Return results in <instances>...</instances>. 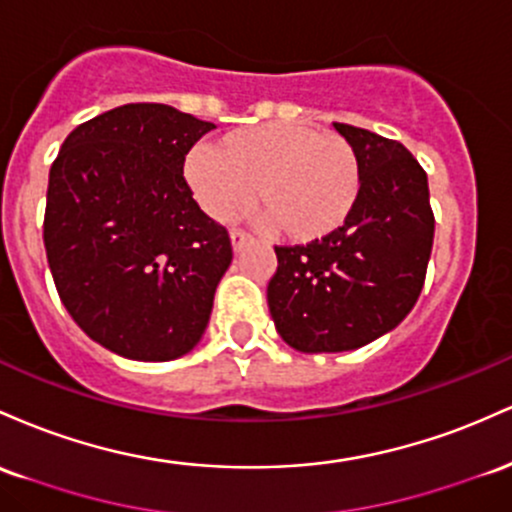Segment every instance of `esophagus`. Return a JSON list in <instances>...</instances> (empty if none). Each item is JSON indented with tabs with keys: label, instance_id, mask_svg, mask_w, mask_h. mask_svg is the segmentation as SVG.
Instances as JSON below:
<instances>
[{
	"label": "esophagus",
	"instance_id": "1",
	"mask_svg": "<svg viewBox=\"0 0 512 512\" xmlns=\"http://www.w3.org/2000/svg\"><path fill=\"white\" fill-rule=\"evenodd\" d=\"M229 239H232V249L234 251H241L246 244H249L251 237H249V234L239 232V229H232V232H229Z\"/></svg>",
	"mask_w": 512,
	"mask_h": 512
}]
</instances>
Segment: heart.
Returning <instances> with one entry per match:
<instances>
[{
  "mask_svg": "<svg viewBox=\"0 0 512 512\" xmlns=\"http://www.w3.org/2000/svg\"><path fill=\"white\" fill-rule=\"evenodd\" d=\"M183 176L200 208L229 220L254 200L280 237L309 244L348 222L360 195V159L341 135L302 123H266L193 149Z\"/></svg>",
  "mask_w": 512,
  "mask_h": 512,
  "instance_id": "heart-1",
  "label": "heart"
}]
</instances>
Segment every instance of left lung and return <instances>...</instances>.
Masks as SVG:
<instances>
[{
  "instance_id": "obj_1",
  "label": "left lung",
  "mask_w": 512,
  "mask_h": 512,
  "mask_svg": "<svg viewBox=\"0 0 512 512\" xmlns=\"http://www.w3.org/2000/svg\"><path fill=\"white\" fill-rule=\"evenodd\" d=\"M360 159L348 222L307 246H275L268 309L287 346L343 353L384 336L411 312L426 280L435 220L428 176L401 142L333 123Z\"/></svg>"
}]
</instances>
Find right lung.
<instances>
[{
	"mask_svg": "<svg viewBox=\"0 0 512 512\" xmlns=\"http://www.w3.org/2000/svg\"><path fill=\"white\" fill-rule=\"evenodd\" d=\"M215 125L128 103L74 128L53 162L43 241L57 295L91 341L142 363L191 353L232 263L227 229L183 179Z\"/></svg>",
	"mask_w": 512,
	"mask_h": 512,
	"instance_id": "right-lung-1",
	"label": "right lung"
}]
</instances>
